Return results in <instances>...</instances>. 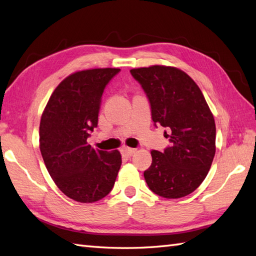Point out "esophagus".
Here are the masks:
<instances>
[{"label":"esophagus","mask_w":256,"mask_h":256,"mask_svg":"<svg viewBox=\"0 0 256 256\" xmlns=\"http://www.w3.org/2000/svg\"><path fill=\"white\" fill-rule=\"evenodd\" d=\"M121 152H122V154H123L124 156H133V154H135L136 149H134V148H130V147H124V148H122Z\"/></svg>","instance_id":"1"}]
</instances>
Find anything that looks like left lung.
<instances>
[{"label":"left lung","mask_w":256,"mask_h":256,"mask_svg":"<svg viewBox=\"0 0 256 256\" xmlns=\"http://www.w3.org/2000/svg\"><path fill=\"white\" fill-rule=\"evenodd\" d=\"M145 90L154 124L170 130L171 146L152 150L144 172L150 190L166 199L194 192L204 180L215 156L214 116L201 90L182 70L154 64L130 70Z\"/></svg>","instance_id":"8db88e82"}]
</instances>
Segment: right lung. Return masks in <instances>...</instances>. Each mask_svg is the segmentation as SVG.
Here are the masks:
<instances>
[{
    "label": "right lung",
    "instance_id": "1",
    "mask_svg": "<svg viewBox=\"0 0 256 256\" xmlns=\"http://www.w3.org/2000/svg\"><path fill=\"white\" fill-rule=\"evenodd\" d=\"M120 69L76 71L58 84L40 122V150L56 186L70 199L93 203L112 189L121 154L88 144L97 126L104 90Z\"/></svg>",
    "mask_w": 256,
    "mask_h": 256
}]
</instances>
